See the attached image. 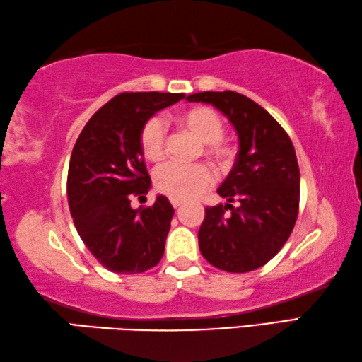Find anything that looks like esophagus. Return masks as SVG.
<instances>
[{
    "mask_svg": "<svg viewBox=\"0 0 362 362\" xmlns=\"http://www.w3.org/2000/svg\"><path fill=\"white\" fill-rule=\"evenodd\" d=\"M170 204L177 209V208H180V206L183 204V202H182V199H177V198H170Z\"/></svg>",
    "mask_w": 362,
    "mask_h": 362,
    "instance_id": "esophagus-1",
    "label": "esophagus"
}]
</instances>
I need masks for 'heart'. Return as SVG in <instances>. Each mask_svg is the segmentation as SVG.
Masks as SVG:
<instances>
[{
	"label": "heart",
	"instance_id": "1",
	"mask_svg": "<svg viewBox=\"0 0 362 362\" xmlns=\"http://www.w3.org/2000/svg\"><path fill=\"white\" fill-rule=\"evenodd\" d=\"M182 129L203 143V150L219 165L226 168L233 159V148L222 140L223 120L214 109L199 106L188 109L179 117ZM140 150L145 159L159 163L165 154V125L159 117L148 119L140 130ZM214 183V172L204 164L180 165L165 163L154 170L156 190L177 199H190L202 194Z\"/></svg>",
	"mask_w": 362,
	"mask_h": 362
}]
</instances>
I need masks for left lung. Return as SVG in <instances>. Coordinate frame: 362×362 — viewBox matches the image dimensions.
<instances>
[{"label": "left lung", "instance_id": "obj_1", "mask_svg": "<svg viewBox=\"0 0 362 362\" xmlns=\"http://www.w3.org/2000/svg\"><path fill=\"white\" fill-rule=\"evenodd\" d=\"M187 100L219 109L238 135L237 159L217 188L227 203L204 209L199 251L221 271H255L282 250L295 227L300 168L293 143L266 109L237 91H202Z\"/></svg>", "mask_w": 362, "mask_h": 362}]
</instances>
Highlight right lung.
Here are the masks:
<instances>
[{"instance_id": "add662e5", "label": "right lung", "mask_w": 362, "mask_h": 362, "mask_svg": "<svg viewBox=\"0 0 362 362\" xmlns=\"http://www.w3.org/2000/svg\"><path fill=\"white\" fill-rule=\"evenodd\" d=\"M183 93H120L80 132L67 174L71 216L85 246L107 271L140 274L164 255L174 208L159 194L153 206L130 208L132 194L151 188L140 150V130Z\"/></svg>"}]
</instances>
